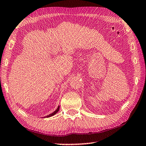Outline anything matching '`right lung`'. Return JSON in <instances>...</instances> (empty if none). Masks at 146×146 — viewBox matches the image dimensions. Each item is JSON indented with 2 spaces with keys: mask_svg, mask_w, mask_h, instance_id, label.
<instances>
[{
  "mask_svg": "<svg viewBox=\"0 0 146 146\" xmlns=\"http://www.w3.org/2000/svg\"><path fill=\"white\" fill-rule=\"evenodd\" d=\"M59 109H60V106H58V108H56V110L54 111V112H53L52 113H51V114H50V115H47V116H46V117H44V118L45 117H52V116H53L54 115H55L56 113H57L58 111V110H59Z\"/></svg>",
  "mask_w": 146,
  "mask_h": 146,
  "instance_id": "right-lung-1",
  "label": "right lung"
}]
</instances>
